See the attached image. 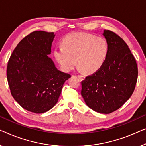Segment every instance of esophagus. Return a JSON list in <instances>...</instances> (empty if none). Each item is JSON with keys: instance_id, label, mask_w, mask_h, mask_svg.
<instances>
[{"instance_id": "34e87169", "label": "esophagus", "mask_w": 146, "mask_h": 146, "mask_svg": "<svg viewBox=\"0 0 146 146\" xmlns=\"http://www.w3.org/2000/svg\"><path fill=\"white\" fill-rule=\"evenodd\" d=\"M77 77L79 78V79L80 80H82L84 79V77L83 75H77Z\"/></svg>"}]
</instances>
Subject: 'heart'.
<instances>
[{"label": "heart", "mask_w": 146, "mask_h": 146, "mask_svg": "<svg viewBox=\"0 0 146 146\" xmlns=\"http://www.w3.org/2000/svg\"><path fill=\"white\" fill-rule=\"evenodd\" d=\"M62 46L54 49V56L66 72L72 70L76 64L85 73L96 72L106 62L109 53L105 38L86 33L67 35L63 38Z\"/></svg>", "instance_id": "b5f03b06"}]
</instances>
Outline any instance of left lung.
I'll return each mask as SVG.
<instances>
[{
  "mask_svg": "<svg viewBox=\"0 0 146 146\" xmlns=\"http://www.w3.org/2000/svg\"><path fill=\"white\" fill-rule=\"evenodd\" d=\"M109 53L106 62L96 72L81 82V95L89 108L108 114L120 108L133 93L138 67L128 45L120 36L104 30Z\"/></svg>",
  "mask_w": 146,
  "mask_h": 146,
  "instance_id": "1",
  "label": "left lung"
}]
</instances>
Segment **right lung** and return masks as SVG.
I'll return each instance as SVG.
<instances>
[{
	"label": "right lung",
	"mask_w": 146,
	"mask_h": 146,
	"mask_svg": "<svg viewBox=\"0 0 146 146\" xmlns=\"http://www.w3.org/2000/svg\"><path fill=\"white\" fill-rule=\"evenodd\" d=\"M54 32L35 31L23 38L8 63L11 94L25 110L42 113L58 102L64 82L71 75L58 70L51 54Z\"/></svg>",
	"instance_id": "1"
}]
</instances>
